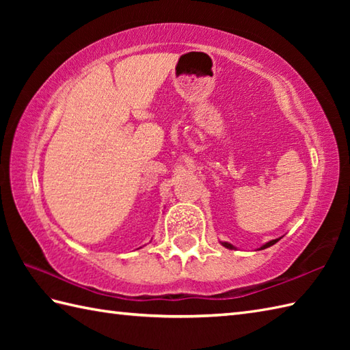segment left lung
Masks as SVG:
<instances>
[{
    "label": "left lung",
    "mask_w": 350,
    "mask_h": 350,
    "mask_svg": "<svg viewBox=\"0 0 350 350\" xmlns=\"http://www.w3.org/2000/svg\"><path fill=\"white\" fill-rule=\"evenodd\" d=\"M280 239H281V237H278V239H272V241H269V242H266V243L262 245V247H260L258 250H265V248H267V247H272V245L277 243ZM221 243H222V247H226V248H228V250H233V248H234L233 245L228 243V242H221Z\"/></svg>",
    "instance_id": "left-lung-1"
}]
</instances>
